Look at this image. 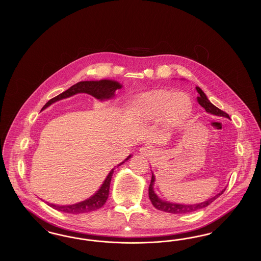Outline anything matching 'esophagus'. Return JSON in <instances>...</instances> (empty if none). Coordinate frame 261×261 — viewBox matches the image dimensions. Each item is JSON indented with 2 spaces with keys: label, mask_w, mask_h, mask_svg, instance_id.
Segmentation results:
<instances>
[{
  "label": "esophagus",
  "mask_w": 261,
  "mask_h": 261,
  "mask_svg": "<svg viewBox=\"0 0 261 261\" xmlns=\"http://www.w3.org/2000/svg\"><path fill=\"white\" fill-rule=\"evenodd\" d=\"M153 151H154V149L151 146H149V145L148 146H144V147H142L140 149L141 154H143L144 156H149Z\"/></svg>",
  "instance_id": "1"
}]
</instances>
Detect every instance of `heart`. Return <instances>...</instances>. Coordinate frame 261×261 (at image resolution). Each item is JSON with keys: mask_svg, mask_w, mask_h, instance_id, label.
I'll list each match as a JSON object with an SVG mask.
<instances>
[{"mask_svg": "<svg viewBox=\"0 0 261 261\" xmlns=\"http://www.w3.org/2000/svg\"><path fill=\"white\" fill-rule=\"evenodd\" d=\"M192 101L184 94L158 92L137 103L138 113L149 120H162L170 126L185 122L192 112Z\"/></svg>", "mask_w": 261, "mask_h": 261, "instance_id": "b5f03b06", "label": "heart"}]
</instances>
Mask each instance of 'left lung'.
<instances>
[{
    "label": "left lung",
    "instance_id": "left-lung-1",
    "mask_svg": "<svg viewBox=\"0 0 261 261\" xmlns=\"http://www.w3.org/2000/svg\"><path fill=\"white\" fill-rule=\"evenodd\" d=\"M198 93H199V97L197 98L199 105L205 110V112L211 113L213 115H217V116H223L226 118L230 119V116L228 113L221 111L220 109L216 108L214 105H212L210 99H207V97L205 96V94L202 92V90L199 87H196ZM154 175L151 173V180H150V184L149 187V198L152 203V205L159 210V211H165L168 213H173V214H182V213H189V212H193V211H199L201 208L206 207L207 205H210L213 200L217 199L219 196H221L224 193V191L226 189L222 190L219 194H217L216 196H214L213 198L207 199L203 202H199L196 204H180V203H174L170 201H165L160 199L158 197V195L154 193L153 191V185H154Z\"/></svg>",
    "mask_w": 261,
    "mask_h": 261
}]
</instances>
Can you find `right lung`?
Masks as SVG:
<instances>
[{
	"label": "right lung",
	"mask_w": 261,
	"mask_h": 261,
	"mask_svg": "<svg viewBox=\"0 0 261 261\" xmlns=\"http://www.w3.org/2000/svg\"><path fill=\"white\" fill-rule=\"evenodd\" d=\"M122 85L119 84L116 81L113 80H99V81H81L76 83L73 86L69 88L68 90L64 91L59 96L50 99L43 109L48 108L50 105L60 100V99L69 98L73 95L79 94V93H86L91 96H93L96 99L105 100V99H112L114 97V93L116 90L121 89ZM42 109V110H43ZM131 155L126 158L123 162L119 163L117 166L121 165L122 163L127 162ZM114 168L107 176L106 180L103 181L102 185L100 186L99 190L95 195H93L91 198L85 199L81 202L70 204V205H56L53 203H48L50 207L57 210V211L66 212V213H72V214H78V213H85L90 211H97L107 201L110 195V186L112 181V174Z\"/></svg>",
	"instance_id": "obj_1"
}]
</instances>
